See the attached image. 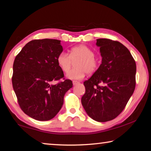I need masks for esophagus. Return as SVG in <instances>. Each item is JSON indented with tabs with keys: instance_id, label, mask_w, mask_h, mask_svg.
Listing matches in <instances>:
<instances>
[{
	"instance_id": "1",
	"label": "esophagus",
	"mask_w": 151,
	"mask_h": 151,
	"mask_svg": "<svg viewBox=\"0 0 151 151\" xmlns=\"http://www.w3.org/2000/svg\"><path fill=\"white\" fill-rule=\"evenodd\" d=\"M78 83H79V82L77 81H73V84L74 86L78 84Z\"/></svg>"
}]
</instances>
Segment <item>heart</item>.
Instances as JSON below:
<instances>
[{
    "instance_id": "b5f03b06",
    "label": "heart",
    "mask_w": 151,
    "mask_h": 151,
    "mask_svg": "<svg viewBox=\"0 0 151 151\" xmlns=\"http://www.w3.org/2000/svg\"><path fill=\"white\" fill-rule=\"evenodd\" d=\"M95 52L85 45L75 46L69 50V55L62 52L59 54L57 62L59 67L64 73L68 71L72 62L76 60L75 69L67 74V77L72 80H81L86 73H95L99 67V63L95 58Z\"/></svg>"
}]
</instances>
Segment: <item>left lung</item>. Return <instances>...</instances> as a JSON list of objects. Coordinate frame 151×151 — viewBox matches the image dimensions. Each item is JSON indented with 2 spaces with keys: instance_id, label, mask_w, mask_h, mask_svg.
Listing matches in <instances>:
<instances>
[{
  "instance_id": "8db88e82",
  "label": "left lung",
  "mask_w": 151,
  "mask_h": 151,
  "mask_svg": "<svg viewBox=\"0 0 151 151\" xmlns=\"http://www.w3.org/2000/svg\"><path fill=\"white\" fill-rule=\"evenodd\" d=\"M96 45L101 64L84 82L81 102L88 116L104 122L119 116L134 93L136 64L129 50L118 41L99 38Z\"/></svg>"
}]
</instances>
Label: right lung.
I'll return each mask as SVG.
<instances>
[{
    "label": "right lung",
    "mask_w": 151,
    "mask_h": 151,
    "mask_svg": "<svg viewBox=\"0 0 151 151\" xmlns=\"http://www.w3.org/2000/svg\"><path fill=\"white\" fill-rule=\"evenodd\" d=\"M61 40H33L25 44L13 65V88L20 108L35 120L53 119L63 104L64 96L73 82L64 78L57 58L63 52ZM65 79V78H63Z\"/></svg>",
    "instance_id": "right-lung-1"
}]
</instances>
